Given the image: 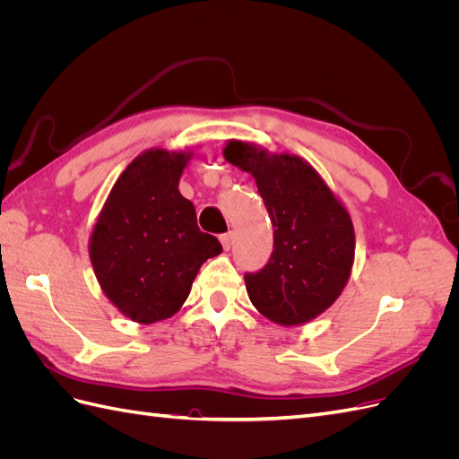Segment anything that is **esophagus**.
Listing matches in <instances>:
<instances>
[{
	"label": "esophagus",
	"mask_w": 459,
	"mask_h": 459,
	"mask_svg": "<svg viewBox=\"0 0 459 459\" xmlns=\"http://www.w3.org/2000/svg\"><path fill=\"white\" fill-rule=\"evenodd\" d=\"M220 241H221V247H224L226 251H230L231 245H233V233L228 231V233H224V235H220Z\"/></svg>",
	"instance_id": "1"
}]
</instances>
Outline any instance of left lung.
I'll use <instances>...</instances> for the list:
<instances>
[{
	"label": "left lung",
	"instance_id": "1",
	"mask_svg": "<svg viewBox=\"0 0 459 459\" xmlns=\"http://www.w3.org/2000/svg\"><path fill=\"white\" fill-rule=\"evenodd\" d=\"M224 157L253 174L273 226L268 264L245 273L248 299L280 325L310 322L339 299L351 277L356 247L351 214L297 155H270L255 143L231 140Z\"/></svg>",
	"mask_w": 459,
	"mask_h": 459
}]
</instances>
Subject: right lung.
Instances as JSON below:
<instances>
[{
  "label": "right lung",
  "instance_id": "1",
  "mask_svg": "<svg viewBox=\"0 0 459 459\" xmlns=\"http://www.w3.org/2000/svg\"><path fill=\"white\" fill-rule=\"evenodd\" d=\"M189 159L186 151L142 152L117 179L93 226L90 258L97 281L137 324L174 316L203 262L221 253L178 189Z\"/></svg>",
  "mask_w": 459,
  "mask_h": 459
}]
</instances>
